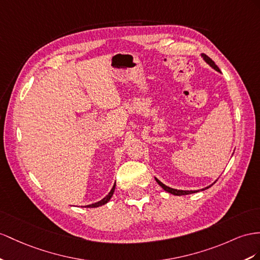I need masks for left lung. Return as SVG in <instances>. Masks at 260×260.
<instances>
[{"label":"left lung","mask_w":260,"mask_h":260,"mask_svg":"<svg viewBox=\"0 0 260 260\" xmlns=\"http://www.w3.org/2000/svg\"><path fill=\"white\" fill-rule=\"evenodd\" d=\"M201 57L203 58V60L208 63L210 67H212L213 69L214 70H216L217 72H221L219 71V69H218V67L215 64V62L212 60V59L210 58V57H208L206 55H204V54H201ZM155 180L157 181V183L160 185V187L165 190V191H167L168 193H171V194H174V196H187V194H191V193H196V192H199V191H203V190H206V189H209L210 187H212V184H210L209 187H205V188H203V189H201V190H177V189H172V188H170V187H168V185H166V184H164L161 181H159L158 179L155 177ZM216 182V180L214 181V183Z\"/></svg>","instance_id":"1"}]
</instances>
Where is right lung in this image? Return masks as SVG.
I'll return each instance as SVG.
<instances>
[{"label":"right lung","instance_id":"add662e5","mask_svg":"<svg viewBox=\"0 0 260 260\" xmlns=\"http://www.w3.org/2000/svg\"><path fill=\"white\" fill-rule=\"evenodd\" d=\"M115 184H116V183H114V185H113V188H112L111 191L109 192V194L106 196L105 198H103V199L101 200V201L95 202V203H92V204H89V205H85V208H99V206H101V205H104V204L108 203V202L110 201V200H111V198L113 197V193H114Z\"/></svg>","mask_w":260,"mask_h":260}]
</instances>
